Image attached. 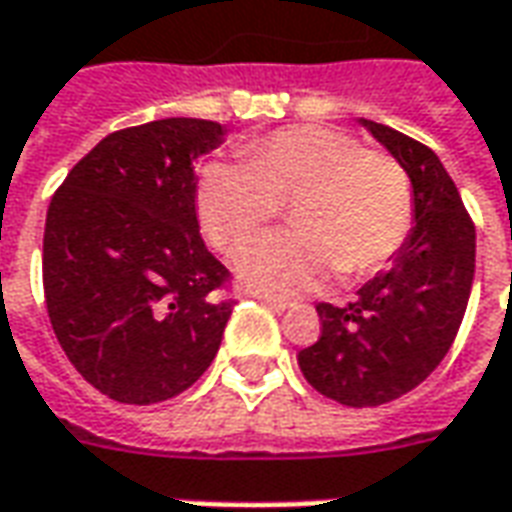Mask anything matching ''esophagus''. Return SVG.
Segmentation results:
<instances>
[{"instance_id":"34e87169","label":"esophagus","mask_w":512,"mask_h":512,"mask_svg":"<svg viewBox=\"0 0 512 512\" xmlns=\"http://www.w3.org/2000/svg\"><path fill=\"white\" fill-rule=\"evenodd\" d=\"M264 301V306H270L273 312H287V309H292V303L287 301H278V298H270V295H259Z\"/></svg>"}]
</instances>
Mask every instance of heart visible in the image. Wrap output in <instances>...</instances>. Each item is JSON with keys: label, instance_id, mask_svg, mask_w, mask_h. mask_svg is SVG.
I'll list each match as a JSON object with an SVG mask.
<instances>
[{"label": "heart", "instance_id": "obj_1", "mask_svg": "<svg viewBox=\"0 0 512 512\" xmlns=\"http://www.w3.org/2000/svg\"><path fill=\"white\" fill-rule=\"evenodd\" d=\"M245 164L203 169L197 214L225 256L248 250L287 207L295 231L267 239L239 264L253 290L295 298L337 270L357 281L407 242L415 217L412 181L401 161L365 150L343 130L295 125L242 147Z\"/></svg>", "mask_w": 512, "mask_h": 512}]
</instances>
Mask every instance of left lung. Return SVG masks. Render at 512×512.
<instances>
[{"mask_svg":"<svg viewBox=\"0 0 512 512\" xmlns=\"http://www.w3.org/2000/svg\"><path fill=\"white\" fill-rule=\"evenodd\" d=\"M362 125L407 169L415 225L354 301L317 303L320 337L298 351L306 382L345 407L387 404L438 368L463 323L477 256L474 222L438 155L387 125Z\"/></svg>","mask_w":512,"mask_h":512,"instance_id":"obj_1","label":"left lung"}]
</instances>
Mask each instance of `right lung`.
Listing matches in <instances>:
<instances>
[{
	"label": "right lung",
	"mask_w": 512,
	"mask_h": 512,
	"mask_svg": "<svg viewBox=\"0 0 512 512\" xmlns=\"http://www.w3.org/2000/svg\"><path fill=\"white\" fill-rule=\"evenodd\" d=\"M222 136L186 116L116 130L52 195L49 323L74 370L119 404L178 396L217 357L236 301L200 236L192 164Z\"/></svg>",
	"instance_id": "right-lung-1"
}]
</instances>
